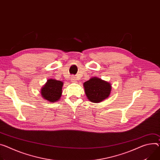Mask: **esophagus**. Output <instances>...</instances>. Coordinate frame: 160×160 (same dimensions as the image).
Segmentation results:
<instances>
[{"instance_id": "obj_1", "label": "esophagus", "mask_w": 160, "mask_h": 160, "mask_svg": "<svg viewBox=\"0 0 160 160\" xmlns=\"http://www.w3.org/2000/svg\"><path fill=\"white\" fill-rule=\"evenodd\" d=\"M71 81L72 82H75L76 81H77V78H76V77H71Z\"/></svg>"}]
</instances>
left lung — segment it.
Masks as SVG:
<instances>
[{
  "mask_svg": "<svg viewBox=\"0 0 160 160\" xmlns=\"http://www.w3.org/2000/svg\"><path fill=\"white\" fill-rule=\"evenodd\" d=\"M85 94L92 103H100L107 99L111 91V84L98 77H92L83 83Z\"/></svg>",
  "mask_w": 160,
  "mask_h": 160,
  "instance_id": "8db88e82",
  "label": "left lung"
}]
</instances>
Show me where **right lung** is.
Instances as JSON below:
<instances>
[{"mask_svg": "<svg viewBox=\"0 0 160 160\" xmlns=\"http://www.w3.org/2000/svg\"><path fill=\"white\" fill-rule=\"evenodd\" d=\"M63 82L55 79H49L42 87L41 92L42 97L51 103L59 100L62 95Z\"/></svg>", "mask_w": 160, "mask_h": 160, "instance_id": "1", "label": "right lung"}]
</instances>
